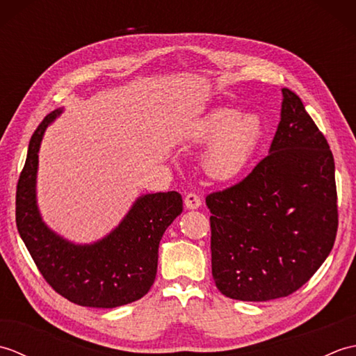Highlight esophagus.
I'll return each mask as SVG.
<instances>
[{
	"instance_id": "1",
	"label": "esophagus",
	"mask_w": 356,
	"mask_h": 356,
	"mask_svg": "<svg viewBox=\"0 0 356 356\" xmlns=\"http://www.w3.org/2000/svg\"><path fill=\"white\" fill-rule=\"evenodd\" d=\"M200 205H202V199H200L199 194H195V193L186 194V197H185V207H186L188 209H197Z\"/></svg>"
}]
</instances>
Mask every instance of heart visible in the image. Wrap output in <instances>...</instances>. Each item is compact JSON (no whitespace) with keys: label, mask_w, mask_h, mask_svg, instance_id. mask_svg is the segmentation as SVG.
I'll return each mask as SVG.
<instances>
[{"label":"heart","mask_w":356,"mask_h":356,"mask_svg":"<svg viewBox=\"0 0 356 356\" xmlns=\"http://www.w3.org/2000/svg\"><path fill=\"white\" fill-rule=\"evenodd\" d=\"M266 124L257 115L241 116L231 108H216L195 122L190 140L211 145L205 154L209 176L228 180L240 176L266 138Z\"/></svg>","instance_id":"b5f03b06"}]
</instances>
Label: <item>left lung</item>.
I'll return each instance as SVG.
<instances>
[{
    "instance_id": "obj_1",
    "label": "left lung",
    "mask_w": 356,
    "mask_h": 356,
    "mask_svg": "<svg viewBox=\"0 0 356 356\" xmlns=\"http://www.w3.org/2000/svg\"><path fill=\"white\" fill-rule=\"evenodd\" d=\"M269 154L238 184L207 195L217 289L241 301L287 297L335 243L334 154L300 97L283 88Z\"/></svg>"
}]
</instances>
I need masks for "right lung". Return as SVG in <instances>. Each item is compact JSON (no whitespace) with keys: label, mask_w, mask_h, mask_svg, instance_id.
<instances>
[{"label":"right lung","mask_w":356,"mask_h":356,"mask_svg":"<svg viewBox=\"0 0 356 356\" xmlns=\"http://www.w3.org/2000/svg\"><path fill=\"white\" fill-rule=\"evenodd\" d=\"M58 115L61 110L49 113L30 139L17 185L18 232L45 282L72 303L104 309L133 303L154 283L159 243L182 213V195H142L118 228L93 245H73L56 236L38 213L35 184L42 134Z\"/></svg>","instance_id":"right-lung-1"}]
</instances>
